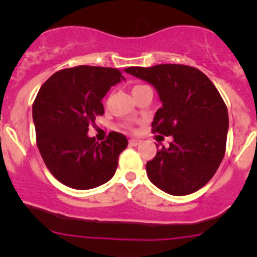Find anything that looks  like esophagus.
Here are the masks:
<instances>
[{
	"mask_svg": "<svg viewBox=\"0 0 257 257\" xmlns=\"http://www.w3.org/2000/svg\"><path fill=\"white\" fill-rule=\"evenodd\" d=\"M139 143H141L139 139H131V141H129V145H131V147H136V145H138Z\"/></svg>",
	"mask_w": 257,
	"mask_h": 257,
	"instance_id": "1",
	"label": "esophagus"
}]
</instances>
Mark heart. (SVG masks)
Here are the masks:
<instances>
[{
  "label": "heart",
  "mask_w": 257,
  "mask_h": 257,
  "mask_svg": "<svg viewBox=\"0 0 257 257\" xmlns=\"http://www.w3.org/2000/svg\"><path fill=\"white\" fill-rule=\"evenodd\" d=\"M145 87H147V85H144V84H137V85H134L133 89H132V92H133V94H134V93H137V92H138V90L143 89V88H145Z\"/></svg>",
  "instance_id": "b5f03b06"
}]
</instances>
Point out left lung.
Instances as JSON below:
<instances>
[{"mask_svg": "<svg viewBox=\"0 0 257 257\" xmlns=\"http://www.w3.org/2000/svg\"><path fill=\"white\" fill-rule=\"evenodd\" d=\"M126 73L157 88L163 107L155 113L153 133L173 137L147 163L155 186L172 195H188L214 177L226 150L229 116L212 82L195 67L157 64L128 67Z\"/></svg>", "mask_w": 257, "mask_h": 257, "instance_id": "obj_1", "label": "left lung"}]
</instances>
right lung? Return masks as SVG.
Masks as SVG:
<instances>
[{
	"instance_id": "add662e5",
	"label": "right lung",
	"mask_w": 257,
	"mask_h": 257,
	"mask_svg": "<svg viewBox=\"0 0 257 257\" xmlns=\"http://www.w3.org/2000/svg\"><path fill=\"white\" fill-rule=\"evenodd\" d=\"M121 78L116 68L78 66L56 72L38 90L32 105L36 143L51 174L64 185L87 190L115 173L125 137L110 132L99 143L87 132L104 113L102 98Z\"/></svg>"
}]
</instances>
